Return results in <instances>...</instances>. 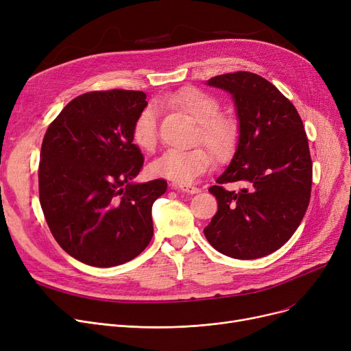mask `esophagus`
I'll list each match as a JSON object with an SVG mask.
<instances>
[{
    "mask_svg": "<svg viewBox=\"0 0 351 351\" xmlns=\"http://www.w3.org/2000/svg\"><path fill=\"white\" fill-rule=\"evenodd\" d=\"M175 189H178V191H182V192H185V193H189V195H195V193H199L200 191H199V188H195V186H192V185H172Z\"/></svg>",
    "mask_w": 351,
    "mask_h": 351,
    "instance_id": "34e87169",
    "label": "esophagus"
}]
</instances>
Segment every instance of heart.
Wrapping results in <instances>:
<instances>
[{
	"label": "heart",
	"mask_w": 351,
	"mask_h": 351,
	"mask_svg": "<svg viewBox=\"0 0 351 351\" xmlns=\"http://www.w3.org/2000/svg\"><path fill=\"white\" fill-rule=\"evenodd\" d=\"M168 102L183 112H186L199 123L197 141L209 147L217 159H223L232 154L237 142V128L233 121L220 117V104L206 92L188 88L175 92ZM158 112L149 105L141 110L132 128V138L142 151L149 152L158 143ZM210 156L205 149L163 152L151 163V173L158 178H166L180 185L192 183L197 176L210 168Z\"/></svg>",
	"instance_id": "obj_1"
}]
</instances>
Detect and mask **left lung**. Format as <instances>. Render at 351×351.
<instances>
[{"label":"left lung","instance_id":"left-lung-1","mask_svg":"<svg viewBox=\"0 0 351 351\" xmlns=\"http://www.w3.org/2000/svg\"><path fill=\"white\" fill-rule=\"evenodd\" d=\"M206 85L230 94L239 138L229 166L209 188L217 212L204 233L225 256L259 259L289 241L307 210L313 165L304 126L294 105L256 73H223ZM226 182L243 188L225 190Z\"/></svg>","mask_w":351,"mask_h":351}]
</instances>
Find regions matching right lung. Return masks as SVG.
I'll return each mask as SVG.
<instances>
[{"label":"right lung","mask_w":351,"mask_h":351,"mask_svg":"<svg viewBox=\"0 0 351 351\" xmlns=\"http://www.w3.org/2000/svg\"><path fill=\"white\" fill-rule=\"evenodd\" d=\"M145 99L142 90L88 92L72 99L45 132L41 208L55 241L85 265L126 263L152 239V205L168 183L134 180L143 155L132 128Z\"/></svg>","instance_id":"right-lung-1"}]
</instances>
